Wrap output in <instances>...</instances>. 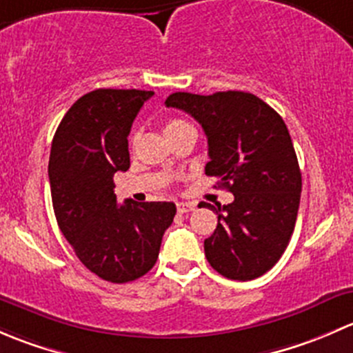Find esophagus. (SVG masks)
I'll return each mask as SVG.
<instances>
[{
  "label": "esophagus",
  "instance_id": "obj_1",
  "mask_svg": "<svg viewBox=\"0 0 353 353\" xmlns=\"http://www.w3.org/2000/svg\"><path fill=\"white\" fill-rule=\"evenodd\" d=\"M191 210H194V205H191V203H177V212L179 213H188Z\"/></svg>",
  "mask_w": 353,
  "mask_h": 353
}]
</instances>
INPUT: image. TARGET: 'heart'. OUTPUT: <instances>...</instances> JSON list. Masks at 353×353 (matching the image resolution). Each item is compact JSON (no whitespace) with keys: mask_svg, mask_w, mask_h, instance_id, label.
Here are the masks:
<instances>
[{"mask_svg":"<svg viewBox=\"0 0 353 353\" xmlns=\"http://www.w3.org/2000/svg\"><path fill=\"white\" fill-rule=\"evenodd\" d=\"M184 126H188V123H184V121H181V119H170V121H167V124H165V134L167 133H172V131H177V130H181V128H184ZM137 140V137H133V141Z\"/></svg>","mask_w":353,"mask_h":353,"instance_id":"obj_1","label":"heart"}]
</instances>
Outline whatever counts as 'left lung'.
Segmentation results:
<instances>
[{
    "mask_svg": "<svg viewBox=\"0 0 353 353\" xmlns=\"http://www.w3.org/2000/svg\"><path fill=\"white\" fill-rule=\"evenodd\" d=\"M167 108L193 116L208 140L206 176L234 194L205 239L212 268L230 280L258 279L280 259L294 232L302 177L292 138L276 110L248 92L170 94Z\"/></svg>",
    "mask_w": 353,
    "mask_h": 353,
    "instance_id": "8db88e82",
    "label": "left lung"
}]
</instances>
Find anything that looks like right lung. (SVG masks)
Wrapping results in <instances>:
<instances>
[{
    "label": "right lung",
    "mask_w": 353,
    "mask_h": 353,
    "mask_svg": "<svg viewBox=\"0 0 353 353\" xmlns=\"http://www.w3.org/2000/svg\"><path fill=\"white\" fill-rule=\"evenodd\" d=\"M147 90L99 88L78 99L56 130L49 157L54 215L78 259L102 280L126 283L150 272L172 223L169 201L117 205L114 174L130 169L128 134Z\"/></svg>",
    "instance_id": "obj_1"
}]
</instances>
